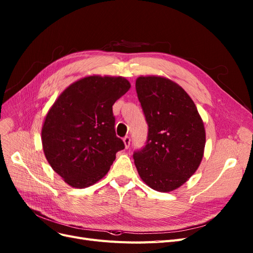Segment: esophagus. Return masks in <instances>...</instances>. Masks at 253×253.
I'll return each mask as SVG.
<instances>
[{
    "mask_svg": "<svg viewBox=\"0 0 253 253\" xmlns=\"http://www.w3.org/2000/svg\"><path fill=\"white\" fill-rule=\"evenodd\" d=\"M124 142H125L126 147L127 149V147H128L129 144H130V137H129V136H126V137L124 138Z\"/></svg>",
    "mask_w": 253,
    "mask_h": 253,
    "instance_id": "34e87169",
    "label": "esophagus"
}]
</instances>
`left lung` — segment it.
<instances>
[{
  "instance_id": "1",
  "label": "left lung",
  "mask_w": 253,
  "mask_h": 253,
  "mask_svg": "<svg viewBox=\"0 0 253 253\" xmlns=\"http://www.w3.org/2000/svg\"><path fill=\"white\" fill-rule=\"evenodd\" d=\"M136 92L149 130L133 158L151 188L167 193L194 175L203 158L205 128L196 104L179 84L160 76H140Z\"/></svg>"
}]
</instances>
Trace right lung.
<instances>
[{
	"label": "right lung",
	"mask_w": 253,
	"mask_h": 253,
	"mask_svg": "<svg viewBox=\"0 0 253 253\" xmlns=\"http://www.w3.org/2000/svg\"><path fill=\"white\" fill-rule=\"evenodd\" d=\"M129 88L124 77L88 76L69 85L49 110L42 128V150L69 185L96 183L125 149L112 107Z\"/></svg>",
	"instance_id": "1"
}]
</instances>
